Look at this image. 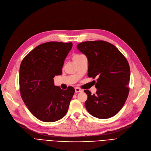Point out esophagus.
<instances>
[{
    "label": "esophagus",
    "instance_id": "1",
    "mask_svg": "<svg viewBox=\"0 0 151 151\" xmlns=\"http://www.w3.org/2000/svg\"><path fill=\"white\" fill-rule=\"evenodd\" d=\"M75 91H76V93H79V92H82V90L79 88H78V87H76V88H75Z\"/></svg>",
    "mask_w": 151,
    "mask_h": 151
}]
</instances>
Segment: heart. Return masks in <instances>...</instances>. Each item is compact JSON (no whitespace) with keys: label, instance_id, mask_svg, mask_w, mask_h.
Segmentation results:
<instances>
[{"label":"heart","instance_id":"b5f03b06","mask_svg":"<svg viewBox=\"0 0 151 151\" xmlns=\"http://www.w3.org/2000/svg\"><path fill=\"white\" fill-rule=\"evenodd\" d=\"M80 55H76V56H74V57H77V56H80Z\"/></svg>","mask_w":151,"mask_h":151}]
</instances>
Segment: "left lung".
Here are the masks:
<instances>
[{
    "mask_svg": "<svg viewBox=\"0 0 151 151\" xmlns=\"http://www.w3.org/2000/svg\"><path fill=\"white\" fill-rule=\"evenodd\" d=\"M77 48L88 59V76L97 78L95 95L84 90L88 96L86 109L98 119L113 117L122 108L129 93L130 69L127 59L114 45L103 40L82 42Z\"/></svg>",
    "mask_w": 151,
    "mask_h": 151,
    "instance_id": "left-lung-1",
    "label": "left lung"
}]
</instances>
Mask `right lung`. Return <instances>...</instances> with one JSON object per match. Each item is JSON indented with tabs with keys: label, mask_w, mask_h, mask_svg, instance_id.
I'll return each instance as SVG.
<instances>
[{
	"label": "right lung",
	"mask_w": 151,
	"mask_h": 151,
	"mask_svg": "<svg viewBox=\"0 0 151 151\" xmlns=\"http://www.w3.org/2000/svg\"><path fill=\"white\" fill-rule=\"evenodd\" d=\"M72 42H48L37 46L23 60L19 68L21 96L37 119L53 122L68 112L75 90L55 86L53 78L61 75Z\"/></svg>",
	"instance_id": "1"
}]
</instances>
